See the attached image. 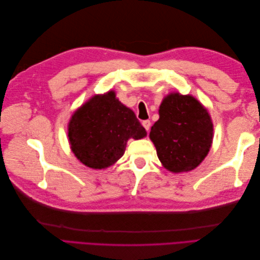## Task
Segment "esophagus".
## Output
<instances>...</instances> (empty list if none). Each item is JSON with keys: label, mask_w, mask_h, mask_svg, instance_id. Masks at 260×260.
<instances>
[{"label": "esophagus", "mask_w": 260, "mask_h": 260, "mask_svg": "<svg viewBox=\"0 0 260 260\" xmlns=\"http://www.w3.org/2000/svg\"><path fill=\"white\" fill-rule=\"evenodd\" d=\"M142 125L145 128V130L148 132L149 128H151V121H149V120H143L142 121Z\"/></svg>", "instance_id": "1"}]
</instances>
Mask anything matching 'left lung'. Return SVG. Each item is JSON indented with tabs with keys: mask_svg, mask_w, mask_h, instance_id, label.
Returning <instances> with one entry per match:
<instances>
[{
	"mask_svg": "<svg viewBox=\"0 0 260 260\" xmlns=\"http://www.w3.org/2000/svg\"><path fill=\"white\" fill-rule=\"evenodd\" d=\"M158 113L149 139L162 166L171 172L193 170L212 143L214 128L207 109L192 95L177 92L162 100Z\"/></svg>",
	"mask_w": 260,
	"mask_h": 260,
	"instance_id": "left-lung-1",
	"label": "left lung"
}]
</instances>
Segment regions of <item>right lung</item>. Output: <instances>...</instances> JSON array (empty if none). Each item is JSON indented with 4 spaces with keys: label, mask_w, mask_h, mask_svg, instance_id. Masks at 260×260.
Here are the masks:
<instances>
[{
    "label": "right lung",
    "mask_w": 260,
    "mask_h": 260,
    "mask_svg": "<svg viewBox=\"0 0 260 260\" xmlns=\"http://www.w3.org/2000/svg\"><path fill=\"white\" fill-rule=\"evenodd\" d=\"M146 137L136 114L116 99L114 91L91 98L70 118L68 138L75 156L86 167L112 166L129 139Z\"/></svg>",
    "instance_id": "obj_1"
}]
</instances>
